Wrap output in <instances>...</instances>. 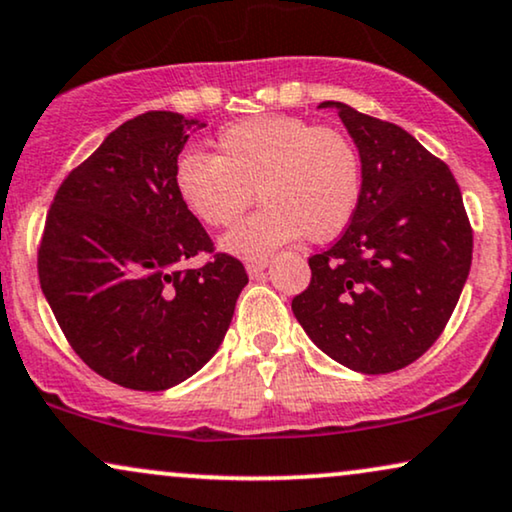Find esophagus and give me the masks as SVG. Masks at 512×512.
Segmentation results:
<instances>
[{"mask_svg":"<svg viewBox=\"0 0 512 512\" xmlns=\"http://www.w3.org/2000/svg\"><path fill=\"white\" fill-rule=\"evenodd\" d=\"M265 268H268V258H254V261H247V272L251 277L261 275Z\"/></svg>","mask_w":512,"mask_h":512,"instance_id":"obj_1","label":"esophagus"}]
</instances>
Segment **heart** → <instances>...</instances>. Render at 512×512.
I'll return each mask as SVG.
<instances>
[{"label": "heart", "mask_w": 512, "mask_h": 512, "mask_svg": "<svg viewBox=\"0 0 512 512\" xmlns=\"http://www.w3.org/2000/svg\"><path fill=\"white\" fill-rule=\"evenodd\" d=\"M178 195L199 221L230 228L254 202L265 207L223 237L240 258H265L305 232L327 242L353 221L362 197V159L343 131L308 119L268 115L228 124L216 155L185 150L174 164Z\"/></svg>", "instance_id": "1"}]
</instances>
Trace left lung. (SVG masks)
Instances as JSON below:
<instances>
[{"label": "left lung", "instance_id": "8db88e82", "mask_svg": "<svg viewBox=\"0 0 512 512\" xmlns=\"http://www.w3.org/2000/svg\"><path fill=\"white\" fill-rule=\"evenodd\" d=\"M362 159V197L343 235L308 258V289L291 310L331 360L390 374L418 360L447 327L473 261V228L449 167L402 126L345 103Z\"/></svg>", "mask_w": 512, "mask_h": 512}]
</instances>
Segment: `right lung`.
I'll return each mask as SVG.
<instances>
[{"label":"right lung","mask_w":512,"mask_h":512,"mask_svg":"<svg viewBox=\"0 0 512 512\" xmlns=\"http://www.w3.org/2000/svg\"><path fill=\"white\" fill-rule=\"evenodd\" d=\"M152 110L117 126L53 197L39 284L72 350L117 386L167 390L207 364L249 277L235 256L183 268L214 242L174 185L188 131Z\"/></svg>","instance_id":"add662e5"}]
</instances>
